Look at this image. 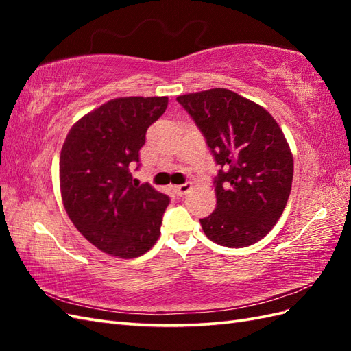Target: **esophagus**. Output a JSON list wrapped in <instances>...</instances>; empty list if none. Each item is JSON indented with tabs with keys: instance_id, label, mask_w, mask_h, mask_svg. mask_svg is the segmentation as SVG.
<instances>
[{
	"instance_id": "obj_1",
	"label": "esophagus",
	"mask_w": 351,
	"mask_h": 351,
	"mask_svg": "<svg viewBox=\"0 0 351 351\" xmlns=\"http://www.w3.org/2000/svg\"><path fill=\"white\" fill-rule=\"evenodd\" d=\"M190 189H191V182H185V184L176 185V187H173V191H175V195H178V196H184Z\"/></svg>"
}]
</instances>
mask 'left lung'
<instances>
[{"label":"left lung","instance_id":"obj_1","mask_svg":"<svg viewBox=\"0 0 351 351\" xmlns=\"http://www.w3.org/2000/svg\"><path fill=\"white\" fill-rule=\"evenodd\" d=\"M220 166L214 178L217 206L200 219L205 235L226 247L264 238L285 210L294 161L273 116L228 88L178 96Z\"/></svg>","mask_w":351,"mask_h":351}]
</instances>
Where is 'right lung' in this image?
Wrapping results in <instances>:
<instances>
[{
	"label": "right lung",
	"instance_id": "obj_1",
	"mask_svg": "<svg viewBox=\"0 0 351 351\" xmlns=\"http://www.w3.org/2000/svg\"><path fill=\"white\" fill-rule=\"evenodd\" d=\"M167 96L117 98L72 126L60 154V190L73 225L99 250L137 258L160 237L169 196L132 180L146 131L167 108Z\"/></svg>",
	"mask_w": 351,
	"mask_h": 351
}]
</instances>
